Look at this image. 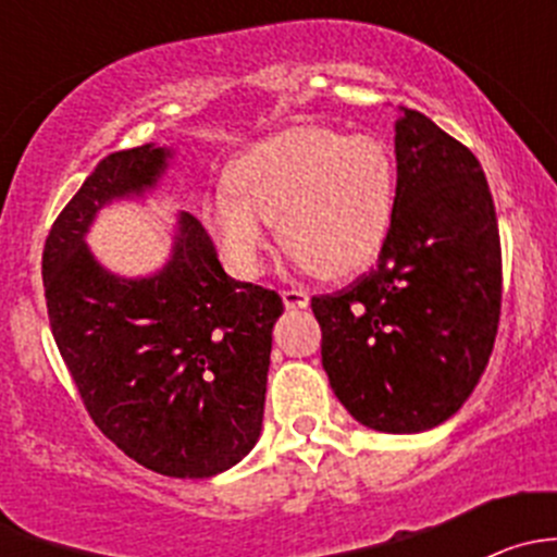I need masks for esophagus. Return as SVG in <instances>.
Listing matches in <instances>:
<instances>
[{"label":"esophagus","mask_w":557,"mask_h":557,"mask_svg":"<svg viewBox=\"0 0 557 557\" xmlns=\"http://www.w3.org/2000/svg\"><path fill=\"white\" fill-rule=\"evenodd\" d=\"M283 301H285V307H290V310H301V307L310 305V294L301 288H285Z\"/></svg>","instance_id":"esophagus-1"}]
</instances>
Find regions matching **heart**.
Returning a JSON list of instances; mask_svg holds the SVG:
<instances>
[{
  "mask_svg": "<svg viewBox=\"0 0 557 557\" xmlns=\"http://www.w3.org/2000/svg\"><path fill=\"white\" fill-rule=\"evenodd\" d=\"M234 196H218L207 226L223 256L256 272L269 223L299 267L350 277L377 261L396 215V164L380 139L296 126L252 145L228 172Z\"/></svg>",
  "mask_w": 557,
  "mask_h": 557,
  "instance_id": "heart-1",
  "label": "heart"
}]
</instances>
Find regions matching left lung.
<instances>
[{
    "mask_svg": "<svg viewBox=\"0 0 557 557\" xmlns=\"http://www.w3.org/2000/svg\"><path fill=\"white\" fill-rule=\"evenodd\" d=\"M396 215L377 267L312 296L320 356L358 423L420 434L480 383L502 318V239L485 172L418 110L396 123Z\"/></svg>",
    "mask_w": 557,
    "mask_h": 557,
    "instance_id": "8db88e82",
    "label": "left lung"
}]
</instances>
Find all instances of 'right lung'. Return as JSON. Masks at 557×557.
I'll use <instances>...</instances> for the list:
<instances>
[{"mask_svg": "<svg viewBox=\"0 0 557 557\" xmlns=\"http://www.w3.org/2000/svg\"><path fill=\"white\" fill-rule=\"evenodd\" d=\"M166 159L170 150L139 145L86 177L45 239V305L97 429L145 469L201 480L258 442L283 299L228 277L188 212L159 274L123 280L99 267L83 243L97 210L150 188Z\"/></svg>", "mask_w": 557, "mask_h": 557, "instance_id": "1", "label": "right lung"}]
</instances>
